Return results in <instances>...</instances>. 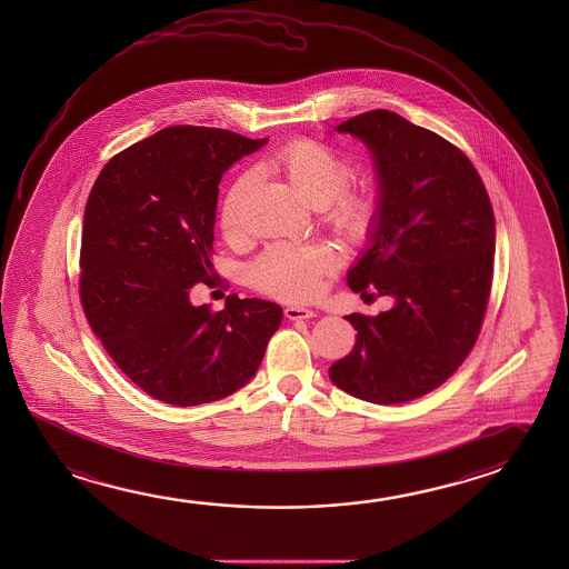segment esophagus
Listing matches in <instances>:
<instances>
[{
    "mask_svg": "<svg viewBox=\"0 0 569 569\" xmlns=\"http://www.w3.org/2000/svg\"><path fill=\"white\" fill-rule=\"evenodd\" d=\"M283 313L291 321H296V319H309V317H316V311L313 309L303 308V306H289V308L283 309Z\"/></svg>",
    "mask_w": 569,
    "mask_h": 569,
    "instance_id": "34e87169",
    "label": "esophagus"
}]
</instances>
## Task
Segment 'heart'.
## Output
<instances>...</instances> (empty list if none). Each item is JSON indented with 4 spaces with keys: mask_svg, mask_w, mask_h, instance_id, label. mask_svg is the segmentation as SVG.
<instances>
[{
    "mask_svg": "<svg viewBox=\"0 0 569 569\" xmlns=\"http://www.w3.org/2000/svg\"><path fill=\"white\" fill-rule=\"evenodd\" d=\"M270 167L280 172L299 194L316 206L321 222L347 243H365L381 218V198L369 184L349 187L351 164L326 142L291 140L273 152ZM252 172H243L228 187L218 206V228L228 242L243 233V202ZM339 266L326 243H276L248 268V281L273 298L308 301L323 288V280Z\"/></svg>",
    "mask_w": 569,
    "mask_h": 569,
    "instance_id": "1",
    "label": "heart"
}]
</instances>
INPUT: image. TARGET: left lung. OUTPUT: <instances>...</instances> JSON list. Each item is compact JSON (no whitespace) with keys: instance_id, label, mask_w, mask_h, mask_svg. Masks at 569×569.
<instances>
[{"instance_id":"1","label":"left lung","mask_w":569,"mask_h":569,"mask_svg":"<svg viewBox=\"0 0 569 569\" xmlns=\"http://www.w3.org/2000/svg\"><path fill=\"white\" fill-rule=\"evenodd\" d=\"M373 152L381 218L349 288L395 308L345 317L353 351L329 367L341 391L377 405L419 399L472 351L492 289L496 226L475 164L437 132L375 109L337 124Z\"/></svg>"}]
</instances>
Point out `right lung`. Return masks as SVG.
Instances as JSON below:
<instances>
[{
    "label": "right lung",
    "instance_id": "add662e5",
    "mask_svg": "<svg viewBox=\"0 0 569 569\" xmlns=\"http://www.w3.org/2000/svg\"><path fill=\"white\" fill-rule=\"evenodd\" d=\"M268 139L168 127L114 154L84 206L79 298L112 361L142 391L177 407L224 399L252 379L281 323L278 303L228 296L196 308L212 270L218 184Z\"/></svg>",
    "mask_w": 569,
    "mask_h": 569
}]
</instances>
